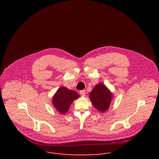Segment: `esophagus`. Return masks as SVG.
Instances as JSON below:
<instances>
[{"label": "esophagus", "instance_id": "1", "mask_svg": "<svg viewBox=\"0 0 159 159\" xmlns=\"http://www.w3.org/2000/svg\"><path fill=\"white\" fill-rule=\"evenodd\" d=\"M80 93L81 95L84 96L85 94H86V92H85L84 90H81V91H80Z\"/></svg>", "mask_w": 159, "mask_h": 159}]
</instances>
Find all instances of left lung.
I'll return each mask as SVG.
<instances>
[{"instance_id":"obj_1","label":"left lung","mask_w":159,"mask_h":159,"mask_svg":"<svg viewBox=\"0 0 159 159\" xmlns=\"http://www.w3.org/2000/svg\"><path fill=\"white\" fill-rule=\"evenodd\" d=\"M113 97V93L101 83L97 84L89 93V98L93 106L102 113L109 109Z\"/></svg>"}]
</instances>
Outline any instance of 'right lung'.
<instances>
[{"label": "right lung", "instance_id": "obj_1", "mask_svg": "<svg viewBox=\"0 0 159 159\" xmlns=\"http://www.w3.org/2000/svg\"><path fill=\"white\" fill-rule=\"evenodd\" d=\"M79 97L80 95L75 91L62 86L57 90L52 96V103L59 113L64 114L68 111L73 102Z\"/></svg>", "mask_w": 159, "mask_h": 159}]
</instances>
